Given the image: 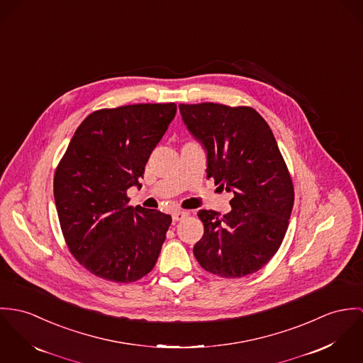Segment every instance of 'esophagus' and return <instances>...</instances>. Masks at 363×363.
I'll return each instance as SVG.
<instances>
[{
  "label": "esophagus",
  "instance_id": "1",
  "mask_svg": "<svg viewBox=\"0 0 363 363\" xmlns=\"http://www.w3.org/2000/svg\"><path fill=\"white\" fill-rule=\"evenodd\" d=\"M186 216H188L186 211H184V210H177V211L172 213V220H174V221H181V220H184Z\"/></svg>",
  "mask_w": 363,
  "mask_h": 363
}]
</instances>
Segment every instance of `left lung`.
Returning a JSON list of instances; mask_svg holds the SVG:
<instances>
[{
	"mask_svg": "<svg viewBox=\"0 0 363 363\" xmlns=\"http://www.w3.org/2000/svg\"><path fill=\"white\" fill-rule=\"evenodd\" d=\"M182 120L207 150V178L233 194L224 216L199 210L204 225L194 255L223 279L259 272L285 237L294 185L276 138L252 107L217 103L179 104Z\"/></svg>",
	"mask_w": 363,
	"mask_h": 363,
	"instance_id": "obj_1",
	"label": "left lung"
}]
</instances>
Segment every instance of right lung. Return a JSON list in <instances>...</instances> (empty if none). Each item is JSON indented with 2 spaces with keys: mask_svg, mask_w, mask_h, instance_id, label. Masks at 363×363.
<instances>
[{
  "mask_svg": "<svg viewBox=\"0 0 363 363\" xmlns=\"http://www.w3.org/2000/svg\"><path fill=\"white\" fill-rule=\"evenodd\" d=\"M177 113L175 103L132 104L89 114L54 174L61 231L72 256L91 274L133 282L160 255L171 216L129 206L145 165Z\"/></svg>",
  "mask_w": 363,
  "mask_h": 363,
  "instance_id": "1",
  "label": "right lung"
}]
</instances>
